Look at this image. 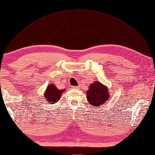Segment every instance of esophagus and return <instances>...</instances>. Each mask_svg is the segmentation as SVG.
Instances as JSON below:
<instances>
[{
	"mask_svg": "<svg viewBox=\"0 0 155 155\" xmlns=\"http://www.w3.org/2000/svg\"><path fill=\"white\" fill-rule=\"evenodd\" d=\"M80 87H81V86L78 85V86H73L72 88H73V89H79V88H80Z\"/></svg>",
	"mask_w": 155,
	"mask_h": 155,
	"instance_id": "1",
	"label": "esophagus"
}]
</instances>
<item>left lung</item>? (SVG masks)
I'll return each mask as SVG.
<instances>
[{
  "label": "left lung",
  "mask_w": 155,
  "mask_h": 155,
  "mask_svg": "<svg viewBox=\"0 0 155 155\" xmlns=\"http://www.w3.org/2000/svg\"><path fill=\"white\" fill-rule=\"evenodd\" d=\"M86 94L88 102L94 106L95 108L104 104V103L108 100L109 97L108 88L100 82H95L91 84Z\"/></svg>",
  "instance_id": "1"
}]
</instances>
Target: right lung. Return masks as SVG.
Returning <instances> with one entry per match:
<instances>
[{"label":"right lung","instance_id":"1","mask_svg":"<svg viewBox=\"0 0 155 155\" xmlns=\"http://www.w3.org/2000/svg\"><path fill=\"white\" fill-rule=\"evenodd\" d=\"M64 90H59L54 84L48 85L45 94L46 100H47V101L50 104H55L59 100L61 94L64 92Z\"/></svg>","mask_w":155,"mask_h":155}]
</instances>
